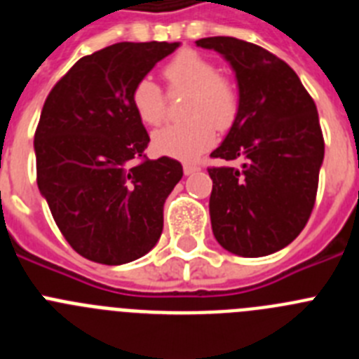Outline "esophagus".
I'll return each instance as SVG.
<instances>
[{"label":"esophagus","mask_w":359,"mask_h":359,"mask_svg":"<svg viewBox=\"0 0 359 359\" xmlns=\"http://www.w3.org/2000/svg\"><path fill=\"white\" fill-rule=\"evenodd\" d=\"M183 170H185V174L189 176V174L198 172L199 167H198V165H194V163H185V165H183Z\"/></svg>","instance_id":"esophagus-1"}]
</instances>
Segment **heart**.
<instances>
[{
  "instance_id": "heart-1",
  "label": "heart",
  "mask_w": 359,
  "mask_h": 359,
  "mask_svg": "<svg viewBox=\"0 0 359 359\" xmlns=\"http://www.w3.org/2000/svg\"><path fill=\"white\" fill-rule=\"evenodd\" d=\"M169 91H187L185 122L169 123L152 135V147L165 156L194 160L212 147L215 128H228L239 111L236 81L196 50H182L161 68ZM131 106L145 126H158L165 115V93L152 79L136 81Z\"/></svg>"
}]
</instances>
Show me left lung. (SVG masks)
<instances>
[{"label":"left lung","instance_id":"obj_1","mask_svg":"<svg viewBox=\"0 0 359 359\" xmlns=\"http://www.w3.org/2000/svg\"><path fill=\"white\" fill-rule=\"evenodd\" d=\"M196 44L224 55L239 84L233 126L210 158L241 167H208L212 230L236 255H269L304 230L315 207L325 151L315 100L262 46L224 36Z\"/></svg>","mask_w":359,"mask_h":359}]
</instances>
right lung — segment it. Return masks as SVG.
<instances>
[{"label": "right lung", "mask_w": 359, "mask_h": 359, "mask_svg": "<svg viewBox=\"0 0 359 359\" xmlns=\"http://www.w3.org/2000/svg\"><path fill=\"white\" fill-rule=\"evenodd\" d=\"M180 43H116L79 59L44 100L34 136L37 187L79 255L131 262L154 248L177 160H149L131 90Z\"/></svg>", "instance_id": "obj_1"}]
</instances>
